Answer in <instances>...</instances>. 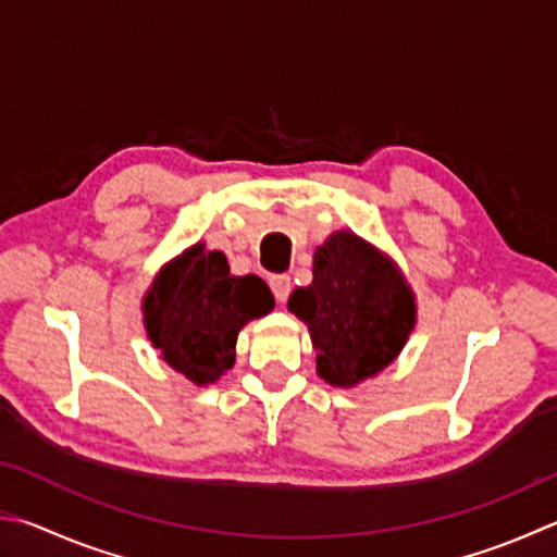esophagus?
Segmentation results:
<instances>
[{"instance_id": "esophagus-1", "label": "esophagus", "mask_w": 557, "mask_h": 557, "mask_svg": "<svg viewBox=\"0 0 557 557\" xmlns=\"http://www.w3.org/2000/svg\"><path fill=\"white\" fill-rule=\"evenodd\" d=\"M269 286H271V293H274V298L278 302L288 300V296H290V278L288 276H271Z\"/></svg>"}]
</instances>
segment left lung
<instances>
[{"label":"left lung","mask_w":557,"mask_h":557,"mask_svg":"<svg viewBox=\"0 0 557 557\" xmlns=\"http://www.w3.org/2000/svg\"><path fill=\"white\" fill-rule=\"evenodd\" d=\"M288 310L308 324L318 375L337 387L391 366L417 322L400 269L346 230L314 249L312 283L290 293Z\"/></svg>","instance_id":"8db88e82"}]
</instances>
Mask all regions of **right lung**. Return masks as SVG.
Returning a JSON list of instances; mask_svg holds the SVG:
<instances>
[{"mask_svg": "<svg viewBox=\"0 0 557 557\" xmlns=\"http://www.w3.org/2000/svg\"><path fill=\"white\" fill-rule=\"evenodd\" d=\"M274 308L259 276H230L223 251L198 243L154 276L143 298L145 330L174 371L196 385L215 383L235 363L237 334Z\"/></svg>", "mask_w": 557, "mask_h": 557, "instance_id": "right-lung-1", "label": "right lung"}]
</instances>
